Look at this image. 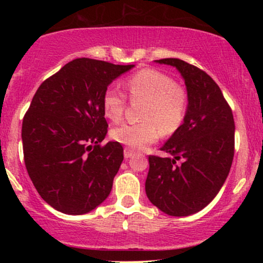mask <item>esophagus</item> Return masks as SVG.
<instances>
[{
	"label": "esophagus",
	"mask_w": 263,
	"mask_h": 263,
	"mask_svg": "<svg viewBox=\"0 0 263 263\" xmlns=\"http://www.w3.org/2000/svg\"><path fill=\"white\" fill-rule=\"evenodd\" d=\"M133 154H134V151H133V149H130V148H125L124 149V158H125V159L130 158Z\"/></svg>",
	"instance_id": "1"
}]
</instances>
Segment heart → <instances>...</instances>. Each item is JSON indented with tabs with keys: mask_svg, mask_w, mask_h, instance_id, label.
<instances>
[{
	"mask_svg": "<svg viewBox=\"0 0 263 263\" xmlns=\"http://www.w3.org/2000/svg\"><path fill=\"white\" fill-rule=\"evenodd\" d=\"M132 100L145 102L141 110L142 122L122 124L111 132L115 141L133 149H145L165 135L174 134L181 127L188 111V92L185 87L163 71L142 68L124 82ZM103 114L111 122L122 120L125 96L114 86L107 87L102 99Z\"/></svg>",
	"mask_w": 263,
	"mask_h": 263,
	"instance_id": "obj_1",
	"label": "heart"
}]
</instances>
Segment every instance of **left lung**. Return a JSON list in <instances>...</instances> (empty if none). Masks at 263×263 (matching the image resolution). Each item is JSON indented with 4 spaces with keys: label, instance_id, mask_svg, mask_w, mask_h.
<instances>
[{
    "label": "left lung",
    "instance_id": "1",
    "mask_svg": "<svg viewBox=\"0 0 263 263\" xmlns=\"http://www.w3.org/2000/svg\"><path fill=\"white\" fill-rule=\"evenodd\" d=\"M156 62L177 68L189 102L183 124L160 148L172 158L148 157L146 194L164 213L186 217L203 210L226 181L235 153V121L206 71L178 59Z\"/></svg>",
    "mask_w": 263,
    "mask_h": 263
}]
</instances>
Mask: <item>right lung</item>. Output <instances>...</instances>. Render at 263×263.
I'll list each match as a JSON object with an SVG mask.
<instances>
[{"label":"right lung","instance_id":"add662e5","mask_svg":"<svg viewBox=\"0 0 263 263\" xmlns=\"http://www.w3.org/2000/svg\"><path fill=\"white\" fill-rule=\"evenodd\" d=\"M134 64L77 59L43 82L23 121L24 159L42 199L66 214H85L109 196L123 161L107 133L102 99Z\"/></svg>","mask_w":263,"mask_h":263}]
</instances>
